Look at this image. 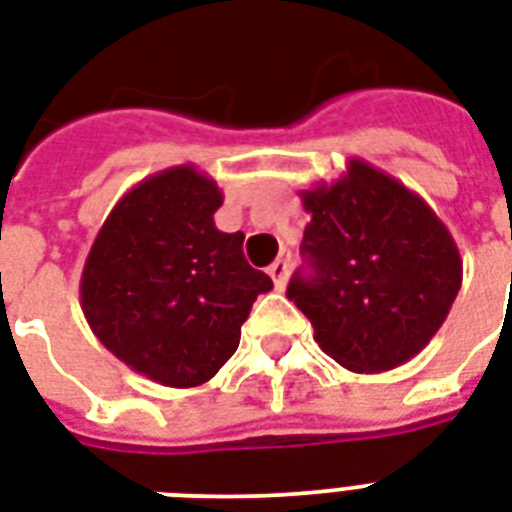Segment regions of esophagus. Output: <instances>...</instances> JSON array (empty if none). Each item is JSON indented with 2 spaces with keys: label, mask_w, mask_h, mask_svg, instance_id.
<instances>
[{
  "label": "esophagus",
  "mask_w": 512,
  "mask_h": 512,
  "mask_svg": "<svg viewBox=\"0 0 512 512\" xmlns=\"http://www.w3.org/2000/svg\"><path fill=\"white\" fill-rule=\"evenodd\" d=\"M287 271H290V263H287L284 257H279V260H273V263L268 265V276L273 279V287H276V290H284V284H287Z\"/></svg>",
  "instance_id": "esophagus-1"
}]
</instances>
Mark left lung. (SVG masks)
<instances>
[{"instance_id": "1", "label": "left lung", "mask_w": 512, "mask_h": 512, "mask_svg": "<svg viewBox=\"0 0 512 512\" xmlns=\"http://www.w3.org/2000/svg\"><path fill=\"white\" fill-rule=\"evenodd\" d=\"M311 222L287 298L327 357L354 373L413 360L446 322L462 287V257L432 206L386 171L349 158L335 182L300 190Z\"/></svg>"}]
</instances>
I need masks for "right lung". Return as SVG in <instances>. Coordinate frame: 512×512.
<instances>
[{"label":"right lung","instance_id":"right-lung-1","mask_svg":"<svg viewBox=\"0 0 512 512\" xmlns=\"http://www.w3.org/2000/svg\"><path fill=\"white\" fill-rule=\"evenodd\" d=\"M222 190L193 166L142 179L109 212L85 257L80 306L117 360L155 384H206L239 349L241 325L273 282L222 233Z\"/></svg>","mask_w":512,"mask_h":512}]
</instances>
